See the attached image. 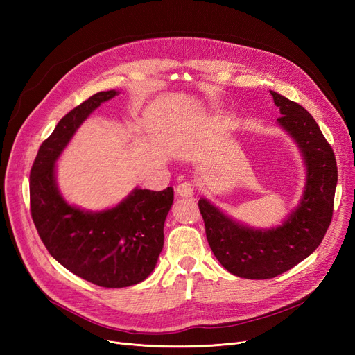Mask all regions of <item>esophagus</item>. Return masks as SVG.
I'll list each match as a JSON object with an SVG mask.
<instances>
[{"label":"esophagus","instance_id":"34e87169","mask_svg":"<svg viewBox=\"0 0 355 355\" xmlns=\"http://www.w3.org/2000/svg\"><path fill=\"white\" fill-rule=\"evenodd\" d=\"M196 192V187L192 182H182V184H179L176 187V194L179 197H184V198H188V197H192L194 196Z\"/></svg>","mask_w":355,"mask_h":355}]
</instances>
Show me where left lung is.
Instances as JSON below:
<instances>
[{
	"instance_id": "8db88e82",
	"label": "left lung",
	"mask_w": 355,
	"mask_h": 355,
	"mask_svg": "<svg viewBox=\"0 0 355 355\" xmlns=\"http://www.w3.org/2000/svg\"><path fill=\"white\" fill-rule=\"evenodd\" d=\"M282 116L277 123L293 137L306 166L299 206L271 230H257L227 216L206 198L198 207L213 254L231 274L266 280L293 268L323 241L331 222L338 167L333 149L304 106L272 92Z\"/></svg>"
}]
</instances>
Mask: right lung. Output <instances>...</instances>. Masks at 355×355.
I'll use <instances>...</instances> for the list:
<instances>
[{"label":"right lung","mask_w":355,"mask_h":355,"mask_svg":"<svg viewBox=\"0 0 355 355\" xmlns=\"http://www.w3.org/2000/svg\"><path fill=\"white\" fill-rule=\"evenodd\" d=\"M118 92H99L68 112L38 149L29 178L32 220L55 259L101 287H128L154 271L164 244L173 188H135L118 206L87 211L71 206L56 184V159L77 128Z\"/></svg>","instance_id":"right-lung-1"}]
</instances>
